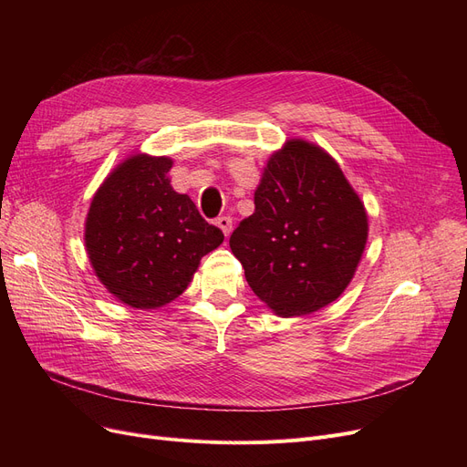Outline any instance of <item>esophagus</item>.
Returning <instances> with one entry per match:
<instances>
[{"label":"esophagus","instance_id":"34e87169","mask_svg":"<svg viewBox=\"0 0 467 467\" xmlns=\"http://www.w3.org/2000/svg\"><path fill=\"white\" fill-rule=\"evenodd\" d=\"M215 225H217L221 231H223L225 236H229L231 231H233V219H231L229 215H221V217H217Z\"/></svg>","mask_w":467,"mask_h":467}]
</instances>
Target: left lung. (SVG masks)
Masks as SVG:
<instances>
[{"label": "left lung", "instance_id": "8db88e82", "mask_svg": "<svg viewBox=\"0 0 467 467\" xmlns=\"http://www.w3.org/2000/svg\"><path fill=\"white\" fill-rule=\"evenodd\" d=\"M255 212L231 234L255 296L282 317L333 303L367 244L365 206L320 145L287 140L263 168Z\"/></svg>", "mask_w": 467, "mask_h": 467}]
</instances>
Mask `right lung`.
<instances>
[{
	"instance_id": "add662e5",
	"label": "right lung",
	"mask_w": 467,
	"mask_h": 467,
	"mask_svg": "<svg viewBox=\"0 0 467 467\" xmlns=\"http://www.w3.org/2000/svg\"><path fill=\"white\" fill-rule=\"evenodd\" d=\"M171 159L138 153L98 187L85 221L94 273L120 303L161 308L187 289L223 233L170 185Z\"/></svg>"
}]
</instances>
